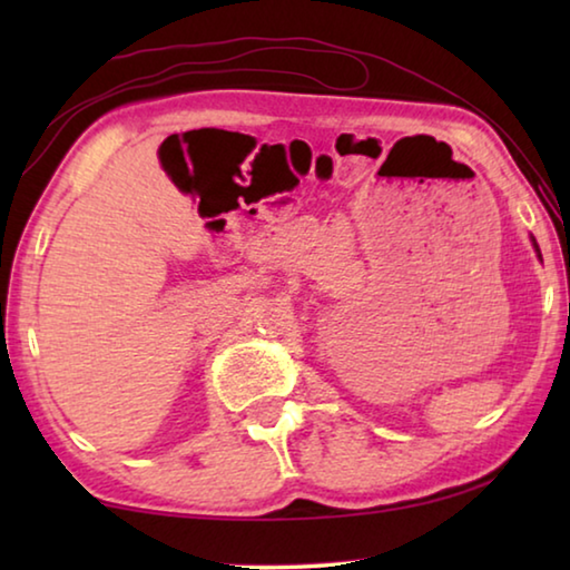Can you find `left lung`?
I'll list each match as a JSON object with an SVG mask.
<instances>
[{"mask_svg": "<svg viewBox=\"0 0 570 570\" xmlns=\"http://www.w3.org/2000/svg\"><path fill=\"white\" fill-rule=\"evenodd\" d=\"M535 248H538V246H535Z\"/></svg>", "mask_w": 570, "mask_h": 570, "instance_id": "1", "label": "left lung"}]
</instances>
